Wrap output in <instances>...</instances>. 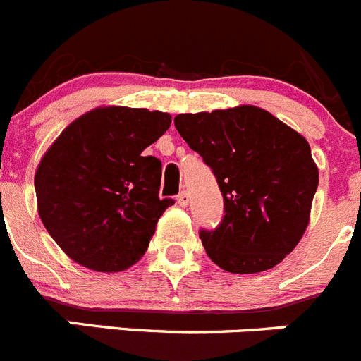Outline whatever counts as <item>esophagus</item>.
<instances>
[{
    "mask_svg": "<svg viewBox=\"0 0 361 361\" xmlns=\"http://www.w3.org/2000/svg\"><path fill=\"white\" fill-rule=\"evenodd\" d=\"M176 203H178V207H181V208H185L188 204V192H180V194H178V197H176Z\"/></svg>",
    "mask_w": 361,
    "mask_h": 361,
    "instance_id": "1",
    "label": "esophagus"
}]
</instances>
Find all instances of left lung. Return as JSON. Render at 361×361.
Here are the masks:
<instances>
[{
  "label": "left lung",
  "mask_w": 361,
  "mask_h": 361,
  "mask_svg": "<svg viewBox=\"0 0 361 361\" xmlns=\"http://www.w3.org/2000/svg\"><path fill=\"white\" fill-rule=\"evenodd\" d=\"M174 124L224 197L221 226L200 235L208 258L233 274L278 265L305 235L319 185L308 140L252 104L180 114Z\"/></svg>",
  "instance_id": "left-lung-1"
}]
</instances>
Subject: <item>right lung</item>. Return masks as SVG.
I'll list each match as a JSON object with an SVG mask.
<instances>
[{"label": "right lung", "mask_w": 361, "mask_h": 361, "mask_svg": "<svg viewBox=\"0 0 361 361\" xmlns=\"http://www.w3.org/2000/svg\"><path fill=\"white\" fill-rule=\"evenodd\" d=\"M169 114L106 104L74 119L40 158L37 210L71 260L121 272L149 247L173 200H160L161 164L144 149L169 130Z\"/></svg>", "instance_id": "obj_1"}]
</instances>
